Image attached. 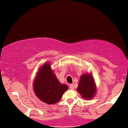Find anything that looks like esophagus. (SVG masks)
<instances>
[{"instance_id": "1", "label": "esophagus", "mask_w": 128, "mask_h": 128, "mask_svg": "<svg viewBox=\"0 0 128 128\" xmlns=\"http://www.w3.org/2000/svg\"><path fill=\"white\" fill-rule=\"evenodd\" d=\"M70 88L71 89V90H74V86L73 84H71V85H70Z\"/></svg>"}]
</instances>
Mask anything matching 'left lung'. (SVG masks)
I'll list each match as a JSON object with an SVG mask.
<instances>
[{
    "mask_svg": "<svg viewBox=\"0 0 128 128\" xmlns=\"http://www.w3.org/2000/svg\"><path fill=\"white\" fill-rule=\"evenodd\" d=\"M77 90L86 100H91L95 96L96 87L92 74L86 73L81 76Z\"/></svg>",
    "mask_w": 128,
    "mask_h": 128,
    "instance_id": "8db88e82",
    "label": "left lung"
}]
</instances>
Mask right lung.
I'll use <instances>...</instances> for the list:
<instances>
[{"label": "right lung", "instance_id": "right-lung-1", "mask_svg": "<svg viewBox=\"0 0 128 128\" xmlns=\"http://www.w3.org/2000/svg\"><path fill=\"white\" fill-rule=\"evenodd\" d=\"M33 86L36 96L48 104L58 102L68 88L66 85L62 84L57 79L49 62L39 68Z\"/></svg>", "mask_w": 128, "mask_h": 128}]
</instances>
